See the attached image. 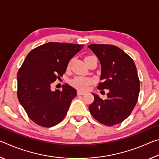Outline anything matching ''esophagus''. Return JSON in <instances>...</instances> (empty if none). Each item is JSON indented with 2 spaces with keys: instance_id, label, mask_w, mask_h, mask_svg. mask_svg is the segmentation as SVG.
<instances>
[{
  "instance_id": "1",
  "label": "esophagus",
  "mask_w": 159,
  "mask_h": 159,
  "mask_svg": "<svg viewBox=\"0 0 159 159\" xmlns=\"http://www.w3.org/2000/svg\"><path fill=\"white\" fill-rule=\"evenodd\" d=\"M77 94H78V95H85V93L83 92V91H80V90H78Z\"/></svg>"
}]
</instances>
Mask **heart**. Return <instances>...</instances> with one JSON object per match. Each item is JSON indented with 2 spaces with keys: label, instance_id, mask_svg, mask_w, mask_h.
<instances>
[{
  "label": "heart",
  "instance_id": "obj_1",
  "mask_svg": "<svg viewBox=\"0 0 159 159\" xmlns=\"http://www.w3.org/2000/svg\"><path fill=\"white\" fill-rule=\"evenodd\" d=\"M93 83V79L84 76H77L71 80V84L80 90H87Z\"/></svg>",
  "mask_w": 159,
  "mask_h": 159
}]
</instances>
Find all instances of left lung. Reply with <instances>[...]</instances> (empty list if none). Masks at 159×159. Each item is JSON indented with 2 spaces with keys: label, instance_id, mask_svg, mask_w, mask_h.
Here are the masks:
<instances>
[{
  "label": "left lung",
  "instance_id": "obj_1",
  "mask_svg": "<svg viewBox=\"0 0 159 159\" xmlns=\"http://www.w3.org/2000/svg\"><path fill=\"white\" fill-rule=\"evenodd\" d=\"M88 48L101 64L99 90L108 89L107 99L96 94L90 104V114L102 124L111 126L121 123L130 115L139 93V80L133 59L120 48L112 45L91 44Z\"/></svg>",
  "mask_w": 159,
  "mask_h": 159
}]
</instances>
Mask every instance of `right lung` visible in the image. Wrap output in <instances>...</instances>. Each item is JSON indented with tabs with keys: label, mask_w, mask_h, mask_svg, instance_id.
Listing matches in <instances>:
<instances>
[{
	"label": "right lung",
	"mask_w": 159,
	"mask_h": 159,
	"mask_svg": "<svg viewBox=\"0 0 159 159\" xmlns=\"http://www.w3.org/2000/svg\"><path fill=\"white\" fill-rule=\"evenodd\" d=\"M83 45L50 42L32 50L17 73V98L30 119L42 127L58 124L66 116L76 90L68 84L50 89L65 73L71 59Z\"/></svg>",
	"instance_id": "obj_1"
}]
</instances>
